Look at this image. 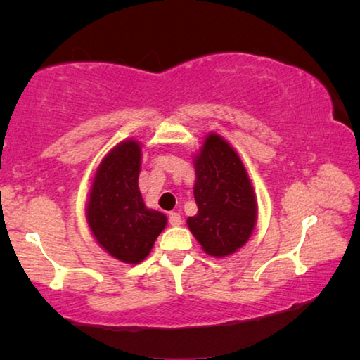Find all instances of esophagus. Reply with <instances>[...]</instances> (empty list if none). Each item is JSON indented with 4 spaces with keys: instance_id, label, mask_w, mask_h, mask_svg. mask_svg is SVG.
Returning <instances> with one entry per match:
<instances>
[{
    "instance_id": "obj_1",
    "label": "esophagus",
    "mask_w": 360,
    "mask_h": 360,
    "mask_svg": "<svg viewBox=\"0 0 360 360\" xmlns=\"http://www.w3.org/2000/svg\"><path fill=\"white\" fill-rule=\"evenodd\" d=\"M169 224H172L173 227H178V225L182 224V219L178 212H172V214H169Z\"/></svg>"
}]
</instances>
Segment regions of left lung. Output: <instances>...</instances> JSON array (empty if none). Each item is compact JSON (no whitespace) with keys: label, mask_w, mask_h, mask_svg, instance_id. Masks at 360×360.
<instances>
[{"label":"left lung","mask_w":360,"mask_h":360,"mask_svg":"<svg viewBox=\"0 0 360 360\" xmlns=\"http://www.w3.org/2000/svg\"><path fill=\"white\" fill-rule=\"evenodd\" d=\"M193 165L198 212L187 225L206 254L225 257L251 238L257 221L254 187L240 155L216 133L205 138Z\"/></svg>","instance_id":"8db88e82"}]
</instances>
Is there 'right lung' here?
I'll return each instance as SVG.
<instances>
[{"label":"right lung","mask_w":360,"mask_h":360,"mask_svg":"<svg viewBox=\"0 0 360 360\" xmlns=\"http://www.w3.org/2000/svg\"><path fill=\"white\" fill-rule=\"evenodd\" d=\"M141 146L135 139L119 143L100 162L85 206L95 240L114 259L139 264L148 257L167 216L144 205L138 187Z\"/></svg>","instance_id":"right-lung-1"}]
</instances>
